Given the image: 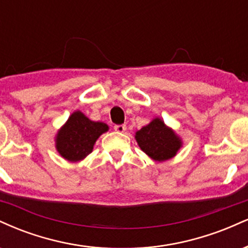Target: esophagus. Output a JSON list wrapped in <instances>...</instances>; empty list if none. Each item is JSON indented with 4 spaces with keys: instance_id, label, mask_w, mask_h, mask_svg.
I'll list each match as a JSON object with an SVG mask.
<instances>
[{
    "instance_id": "esophagus-1",
    "label": "esophagus",
    "mask_w": 248,
    "mask_h": 248,
    "mask_svg": "<svg viewBox=\"0 0 248 248\" xmlns=\"http://www.w3.org/2000/svg\"><path fill=\"white\" fill-rule=\"evenodd\" d=\"M114 129L118 133H124L127 129V126L126 124H116V126H114Z\"/></svg>"
}]
</instances>
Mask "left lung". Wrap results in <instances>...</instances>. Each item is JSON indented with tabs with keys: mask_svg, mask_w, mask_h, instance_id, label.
Masks as SVG:
<instances>
[{
	"mask_svg": "<svg viewBox=\"0 0 248 248\" xmlns=\"http://www.w3.org/2000/svg\"><path fill=\"white\" fill-rule=\"evenodd\" d=\"M135 140L143 153L155 162L171 160L183 147L181 136L164 124L161 118L153 119L135 133Z\"/></svg>",
	"mask_w": 248,
	"mask_h": 248,
	"instance_id": "obj_1",
	"label": "left lung"
}]
</instances>
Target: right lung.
<instances>
[{"label": "right lung", "instance_id": "obj_1", "mask_svg": "<svg viewBox=\"0 0 248 248\" xmlns=\"http://www.w3.org/2000/svg\"><path fill=\"white\" fill-rule=\"evenodd\" d=\"M108 129L109 127L105 122L92 121L80 110H76L57 132L56 150L66 161H82L92 153L100 135Z\"/></svg>", "mask_w": 248, "mask_h": 248}]
</instances>
